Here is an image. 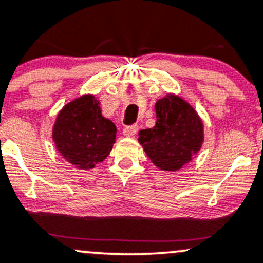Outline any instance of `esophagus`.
I'll list each match as a JSON object with an SVG mask.
<instances>
[{"label":"esophagus","mask_w":263,"mask_h":263,"mask_svg":"<svg viewBox=\"0 0 263 263\" xmlns=\"http://www.w3.org/2000/svg\"><path fill=\"white\" fill-rule=\"evenodd\" d=\"M138 129V126L137 125H129V126H126L125 128H123V135H125L126 137H132L136 135Z\"/></svg>","instance_id":"obj_1"}]
</instances>
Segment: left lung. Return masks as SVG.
<instances>
[{
	"instance_id": "obj_1",
	"label": "left lung",
	"mask_w": 263,
	"mask_h": 263,
	"mask_svg": "<svg viewBox=\"0 0 263 263\" xmlns=\"http://www.w3.org/2000/svg\"><path fill=\"white\" fill-rule=\"evenodd\" d=\"M156 125L138 132V142L156 167L177 171L192 160L203 143V123L183 99L168 93L155 105Z\"/></svg>"
}]
</instances>
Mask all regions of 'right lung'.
<instances>
[{
  "mask_svg": "<svg viewBox=\"0 0 263 263\" xmlns=\"http://www.w3.org/2000/svg\"><path fill=\"white\" fill-rule=\"evenodd\" d=\"M116 126L102 116L100 101L83 95L57 115L52 138L57 151L79 170L93 168L111 152Z\"/></svg>",
  "mask_w": 263,
  "mask_h": 263,
  "instance_id": "1",
  "label": "right lung"
}]
</instances>
